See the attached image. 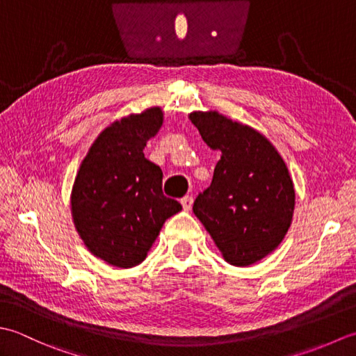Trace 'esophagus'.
<instances>
[{
    "label": "esophagus",
    "instance_id": "esophagus-1",
    "mask_svg": "<svg viewBox=\"0 0 356 356\" xmlns=\"http://www.w3.org/2000/svg\"><path fill=\"white\" fill-rule=\"evenodd\" d=\"M181 204H183V209L186 210V212H188V210L192 209L193 198H192V197H188V195H186L184 198H181Z\"/></svg>",
    "mask_w": 356,
    "mask_h": 356
}]
</instances>
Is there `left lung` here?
Listing matches in <instances>:
<instances>
[{
    "instance_id": "1",
    "label": "left lung",
    "mask_w": 356,
    "mask_h": 356,
    "mask_svg": "<svg viewBox=\"0 0 356 356\" xmlns=\"http://www.w3.org/2000/svg\"><path fill=\"white\" fill-rule=\"evenodd\" d=\"M188 120L210 149L221 152L193 213L229 264H255L278 248L292 224L295 188L284 159L263 134L218 111H195Z\"/></svg>"
}]
</instances>
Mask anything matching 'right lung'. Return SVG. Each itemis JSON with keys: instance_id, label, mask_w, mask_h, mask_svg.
Masks as SVG:
<instances>
[{"instance_id": "add662e5", "label": "right lung", "mask_w": 356, "mask_h": 356, "mask_svg": "<svg viewBox=\"0 0 356 356\" xmlns=\"http://www.w3.org/2000/svg\"><path fill=\"white\" fill-rule=\"evenodd\" d=\"M161 107L108 124L87 150L72 186V220L93 257L129 269L143 263L181 204L163 195V172L144 147L163 126Z\"/></svg>"}]
</instances>
